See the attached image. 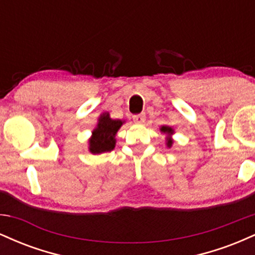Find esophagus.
<instances>
[{"mask_svg": "<svg viewBox=\"0 0 255 255\" xmlns=\"http://www.w3.org/2000/svg\"><path fill=\"white\" fill-rule=\"evenodd\" d=\"M133 120H134V122H136V124H142V122H145L146 115L144 113L139 114V115H134Z\"/></svg>", "mask_w": 255, "mask_h": 255, "instance_id": "obj_1", "label": "esophagus"}]
</instances>
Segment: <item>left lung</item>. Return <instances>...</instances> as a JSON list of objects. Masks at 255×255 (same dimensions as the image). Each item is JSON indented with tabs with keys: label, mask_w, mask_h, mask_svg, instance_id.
Instances as JSON below:
<instances>
[{
	"label": "left lung",
	"mask_w": 255,
	"mask_h": 255,
	"mask_svg": "<svg viewBox=\"0 0 255 255\" xmlns=\"http://www.w3.org/2000/svg\"><path fill=\"white\" fill-rule=\"evenodd\" d=\"M160 130L164 131V133H172L171 128L170 127H165V126H163V127L160 128ZM171 144H172V140L171 139H168V146H169V147H170Z\"/></svg>",
	"instance_id": "obj_1"
}]
</instances>
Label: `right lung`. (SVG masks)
<instances>
[{"label":"right lung","instance_id":"obj_1","mask_svg":"<svg viewBox=\"0 0 255 255\" xmlns=\"http://www.w3.org/2000/svg\"><path fill=\"white\" fill-rule=\"evenodd\" d=\"M121 126V120H111L109 114H103L90 139V151L92 153H103L114 150L115 135Z\"/></svg>","mask_w":255,"mask_h":255}]
</instances>
